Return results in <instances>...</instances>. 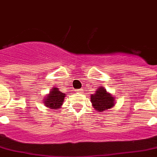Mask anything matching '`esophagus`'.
Listing matches in <instances>:
<instances>
[{
	"instance_id": "obj_1",
	"label": "esophagus",
	"mask_w": 157,
	"mask_h": 157,
	"mask_svg": "<svg viewBox=\"0 0 157 157\" xmlns=\"http://www.w3.org/2000/svg\"><path fill=\"white\" fill-rule=\"evenodd\" d=\"M82 91V89H78L77 90V92H78V93H79V92H81Z\"/></svg>"
}]
</instances>
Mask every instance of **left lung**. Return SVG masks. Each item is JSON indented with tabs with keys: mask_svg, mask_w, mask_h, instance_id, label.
Returning a JSON list of instances; mask_svg holds the SVG:
<instances>
[{
	"mask_svg": "<svg viewBox=\"0 0 157 157\" xmlns=\"http://www.w3.org/2000/svg\"><path fill=\"white\" fill-rule=\"evenodd\" d=\"M98 89L94 95L91 96V101L95 110L102 112L104 110L110 109L115 105L114 104L115 98L110 93H108L106 90L102 87H99Z\"/></svg>",
	"mask_w": 157,
	"mask_h": 157,
	"instance_id": "obj_1",
	"label": "left lung"
}]
</instances>
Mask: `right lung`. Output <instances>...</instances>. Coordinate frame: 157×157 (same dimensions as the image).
<instances>
[{
  "label": "right lung",
  "mask_w": 157,
  "mask_h": 157,
  "mask_svg": "<svg viewBox=\"0 0 157 157\" xmlns=\"http://www.w3.org/2000/svg\"><path fill=\"white\" fill-rule=\"evenodd\" d=\"M65 94L63 92H59L58 88L54 87L52 88L50 94L47 98H45L44 104L47 107L52 109H57L63 104V101L65 100Z\"/></svg>",
  "instance_id": "right-lung-1"
}]
</instances>
